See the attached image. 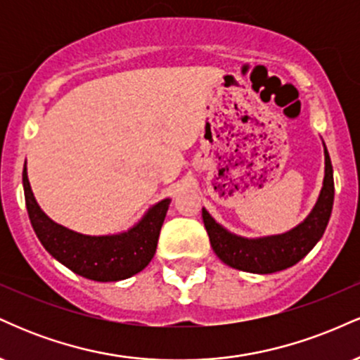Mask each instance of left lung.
I'll list each match as a JSON object with an SVG mask.
<instances>
[{
  "instance_id": "1",
  "label": "left lung",
  "mask_w": 360,
  "mask_h": 360,
  "mask_svg": "<svg viewBox=\"0 0 360 360\" xmlns=\"http://www.w3.org/2000/svg\"><path fill=\"white\" fill-rule=\"evenodd\" d=\"M333 193L335 186H333L332 160L325 148L323 189L313 212L301 225L288 233L249 240L226 232L203 210V221L210 243L220 260L233 269L255 272V274H271V272L288 269L300 262L323 235L332 214Z\"/></svg>"
}]
</instances>
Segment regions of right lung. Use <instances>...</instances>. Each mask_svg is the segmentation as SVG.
<instances>
[{
	"label": "right lung",
	"mask_w": 360,
	"mask_h": 360,
	"mask_svg": "<svg viewBox=\"0 0 360 360\" xmlns=\"http://www.w3.org/2000/svg\"><path fill=\"white\" fill-rule=\"evenodd\" d=\"M23 189L28 218L45 250L82 278L100 283L122 281L147 267L154 257L169 200L157 203L137 226L125 233L89 237L57 225L40 210L28 183L27 169H23Z\"/></svg>",
	"instance_id": "add662e5"
}]
</instances>
